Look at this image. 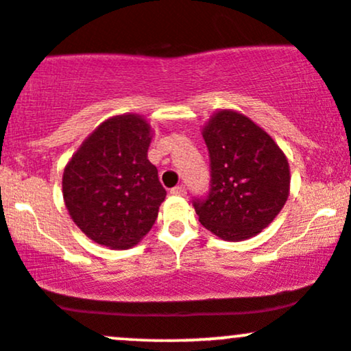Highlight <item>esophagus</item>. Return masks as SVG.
Segmentation results:
<instances>
[{
  "label": "esophagus",
  "instance_id": "1",
  "mask_svg": "<svg viewBox=\"0 0 351 351\" xmlns=\"http://www.w3.org/2000/svg\"><path fill=\"white\" fill-rule=\"evenodd\" d=\"M171 194H174V195H186L187 194L186 186H177V187H174V189H171Z\"/></svg>",
  "mask_w": 351,
  "mask_h": 351
}]
</instances>
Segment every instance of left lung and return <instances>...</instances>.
Here are the masks:
<instances>
[{"mask_svg": "<svg viewBox=\"0 0 351 351\" xmlns=\"http://www.w3.org/2000/svg\"><path fill=\"white\" fill-rule=\"evenodd\" d=\"M202 137L209 150L210 189L206 199H194L199 221L224 241L250 239L288 201V159L269 134L234 110L216 112Z\"/></svg>", "mask_w": 351, "mask_h": 351, "instance_id": "1", "label": "left lung"}]
</instances>
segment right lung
<instances>
[{
	"label": "right lung",
	"mask_w": 351,
	"mask_h": 351,
	"mask_svg": "<svg viewBox=\"0 0 351 351\" xmlns=\"http://www.w3.org/2000/svg\"><path fill=\"white\" fill-rule=\"evenodd\" d=\"M150 141L144 117H112L85 138L63 171L70 217L101 246H135L157 219L167 192L147 159Z\"/></svg>",
	"instance_id": "obj_1"
}]
</instances>
